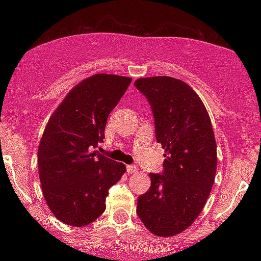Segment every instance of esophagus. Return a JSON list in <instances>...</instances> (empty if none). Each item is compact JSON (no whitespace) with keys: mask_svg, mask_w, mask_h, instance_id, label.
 Masks as SVG:
<instances>
[{"mask_svg":"<svg viewBox=\"0 0 261 261\" xmlns=\"http://www.w3.org/2000/svg\"><path fill=\"white\" fill-rule=\"evenodd\" d=\"M126 171L129 174H135V173H137V171H138V168H137L135 165H127L126 166Z\"/></svg>","mask_w":261,"mask_h":261,"instance_id":"34e87169","label":"esophagus"}]
</instances>
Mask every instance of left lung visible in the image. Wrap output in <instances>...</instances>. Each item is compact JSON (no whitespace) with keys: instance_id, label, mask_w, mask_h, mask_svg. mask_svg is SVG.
Listing matches in <instances>:
<instances>
[{"instance_id":"1","label":"left lung","mask_w":261,"mask_h":261,"mask_svg":"<svg viewBox=\"0 0 261 261\" xmlns=\"http://www.w3.org/2000/svg\"><path fill=\"white\" fill-rule=\"evenodd\" d=\"M135 86L151 105L156 140L166 152L163 173L149 174L151 187L139 196L137 214L155 236H174L194 222L213 187V127L199 95L183 81L147 77Z\"/></svg>"}]
</instances>
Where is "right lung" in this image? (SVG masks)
<instances>
[{
  "label": "right lung",
  "instance_id": "1",
  "mask_svg": "<svg viewBox=\"0 0 261 261\" xmlns=\"http://www.w3.org/2000/svg\"><path fill=\"white\" fill-rule=\"evenodd\" d=\"M132 79L98 73L84 79L48 121L38 148L43 197L55 218L71 227L93 222L125 166L96 151L112 110Z\"/></svg>",
  "mask_w": 261,
  "mask_h": 261
}]
</instances>
